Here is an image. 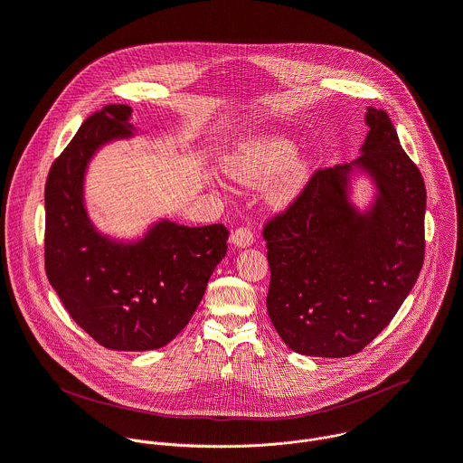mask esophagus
<instances>
[{
  "label": "esophagus",
  "mask_w": 463,
  "mask_h": 463,
  "mask_svg": "<svg viewBox=\"0 0 463 463\" xmlns=\"http://www.w3.org/2000/svg\"><path fill=\"white\" fill-rule=\"evenodd\" d=\"M252 241H254V236L247 227H240L231 234V243L238 249H245V247L252 245Z\"/></svg>",
  "instance_id": "esophagus-1"
}]
</instances>
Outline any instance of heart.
Segmentation results:
<instances>
[{"instance_id": "b5f03b06", "label": "heart", "mask_w": 463, "mask_h": 463, "mask_svg": "<svg viewBox=\"0 0 463 463\" xmlns=\"http://www.w3.org/2000/svg\"><path fill=\"white\" fill-rule=\"evenodd\" d=\"M297 146L291 139L271 136L258 137L247 143H241L238 150L229 159V174L245 184L260 186L269 183L275 175H279L295 157ZM307 177V161H295L282 181L275 190V200L280 205L293 202L304 181Z\"/></svg>"}]
</instances>
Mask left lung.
<instances>
[{
    "label": "left lung",
    "instance_id": "1",
    "mask_svg": "<svg viewBox=\"0 0 463 463\" xmlns=\"http://www.w3.org/2000/svg\"><path fill=\"white\" fill-rule=\"evenodd\" d=\"M361 156L313 174L298 200L263 229L269 318L309 357H348L370 345L414 288L425 254L427 192L383 109L368 108ZM364 175L374 200L359 210L351 183Z\"/></svg>",
    "mask_w": 463,
    "mask_h": 463
}]
</instances>
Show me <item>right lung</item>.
Listing matches in <instances>:
<instances>
[{
	"label": "right lung",
	"mask_w": 463,
	"mask_h": 463,
	"mask_svg": "<svg viewBox=\"0 0 463 463\" xmlns=\"http://www.w3.org/2000/svg\"><path fill=\"white\" fill-rule=\"evenodd\" d=\"M131 108L93 113L52 163L45 183V271L73 320L99 345L146 352L168 345L200 306L227 254L222 223L186 227L161 218L143 236L99 231L86 207V174L95 154L131 139Z\"/></svg>",
	"instance_id": "obj_1"
}]
</instances>
